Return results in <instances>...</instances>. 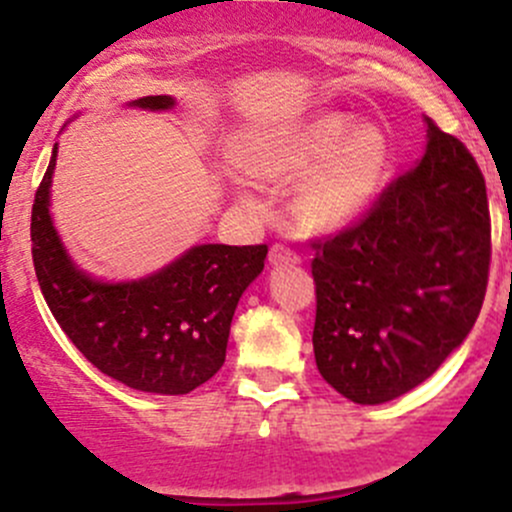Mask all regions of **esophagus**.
Masks as SVG:
<instances>
[{"mask_svg": "<svg viewBox=\"0 0 512 512\" xmlns=\"http://www.w3.org/2000/svg\"><path fill=\"white\" fill-rule=\"evenodd\" d=\"M268 261L273 266H295V263H300V256L293 249H288L286 244H273L271 251H268Z\"/></svg>", "mask_w": 512, "mask_h": 512, "instance_id": "obj_1", "label": "esophagus"}]
</instances>
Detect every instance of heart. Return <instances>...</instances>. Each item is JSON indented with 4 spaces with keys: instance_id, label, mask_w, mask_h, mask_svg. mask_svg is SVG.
<instances>
[{
    "instance_id": "obj_1",
    "label": "heart",
    "mask_w": 512,
    "mask_h": 512,
    "mask_svg": "<svg viewBox=\"0 0 512 512\" xmlns=\"http://www.w3.org/2000/svg\"><path fill=\"white\" fill-rule=\"evenodd\" d=\"M244 170L268 189L295 187L293 217L308 231L355 224L377 199L392 145L374 123L320 113L291 130L263 135L244 150Z\"/></svg>"
}]
</instances>
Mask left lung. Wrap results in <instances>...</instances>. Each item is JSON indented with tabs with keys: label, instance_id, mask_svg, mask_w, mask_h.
Returning a JSON list of instances; mask_svg holds the SVG:
<instances>
[{
	"label": "left lung",
	"instance_id": "obj_1",
	"mask_svg": "<svg viewBox=\"0 0 512 512\" xmlns=\"http://www.w3.org/2000/svg\"><path fill=\"white\" fill-rule=\"evenodd\" d=\"M419 165L355 224L313 239L315 365L357 404L397 399L466 340L491 271L486 179L461 140L426 118Z\"/></svg>",
	"mask_w": 512,
	"mask_h": 512
}]
</instances>
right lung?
I'll list each match as a JSON object with an SVG mask.
<instances>
[{
  "label": "right lung",
  "instance_id": "add662e5",
  "mask_svg": "<svg viewBox=\"0 0 512 512\" xmlns=\"http://www.w3.org/2000/svg\"><path fill=\"white\" fill-rule=\"evenodd\" d=\"M135 105L165 110L170 96ZM49 170L31 207V256L49 310L68 340L100 372L152 394H187L212 379L226 360L236 303L263 271L266 244H204L133 283H100L78 271L49 217Z\"/></svg>",
  "mask_w": 512,
  "mask_h": 512
}]
</instances>
